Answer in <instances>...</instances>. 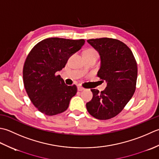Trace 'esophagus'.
I'll use <instances>...</instances> for the list:
<instances>
[{"label": "esophagus", "mask_w": 159, "mask_h": 159, "mask_svg": "<svg viewBox=\"0 0 159 159\" xmlns=\"http://www.w3.org/2000/svg\"><path fill=\"white\" fill-rule=\"evenodd\" d=\"M84 90L85 89L82 88V87H81V86L77 87V90H78V91H82V90Z\"/></svg>", "instance_id": "34e87169"}]
</instances>
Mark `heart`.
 Masks as SVG:
<instances>
[{"mask_svg": "<svg viewBox=\"0 0 159 159\" xmlns=\"http://www.w3.org/2000/svg\"><path fill=\"white\" fill-rule=\"evenodd\" d=\"M84 55H89V56H92L98 57V53L97 52V51L94 49V48H89V49H87L84 52Z\"/></svg>", "mask_w": 159, "mask_h": 159, "instance_id": "heart-1", "label": "heart"}]
</instances>
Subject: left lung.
<instances>
[{
	"mask_svg": "<svg viewBox=\"0 0 159 159\" xmlns=\"http://www.w3.org/2000/svg\"><path fill=\"white\" fill-rule=\"evenodd\" d=\"M88 43L98 51L101 66L98 76L107 86L99 93L91 89L93 98L86 103L87 111L94 117L106 120L120 112L133 96L137 79V64L129 48L116 39H90Z\"/></svg>",
	"mask_w": 159,
	"mask_h": 159,
	"instance_id": "1",
	"label": "left lung"
}]
</instances>
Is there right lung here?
<instances>
[{"label":"right lung","mask_w":159,"mask_h":159,"mask_svg":"<svg viewBox=\"0 0 159 159\" xmlns=\"http://www.w3.org/2000/svg\"><path fill=\"white\" fill-rule=\"evenodd\" d=\"M85 41L49 38L40 41L29 53L23 67V82L33 104L43 114L52 116L66 111L77 93L75 85L67 86L60 75L69 58Z\"/></svg>","instance_id":"right-lung-1"}]
</instances>
